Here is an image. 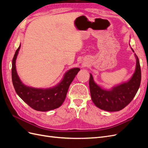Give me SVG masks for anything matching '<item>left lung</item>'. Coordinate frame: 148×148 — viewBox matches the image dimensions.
Segmentation results:
<instances>
[{
	"label": "left lung",
	"mask_w": 148,
	"mask_h": 148,
	"mask_svg": "<svg viewBox=\"0 0 148 148\" xmlns=\"http://www.w3.org/2000/svg\"><path fill=\"white\" fill-rule=\"evenodd\" d=\"M131 49L134 52L133 49ZM135 57L136 68L132 77L128 81L115 85L110 89L102 88L97 84L90 73L89 84L91 99L98 108L108 112L119 111L133 100L140 88L141 79L140 61L136 53Z\"/></svg>",
	"instance_id": "8db88e82"
}]
</instances>
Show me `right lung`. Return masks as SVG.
Listing matches in <instances>:
<instances>
[{
    "instance_id": "add662e5",
    "label": "right lung",
    "mask_w": 148,
    "mask_h": 148,
    "mask_svg": "<svg viewBox=\"0 0 148 148\" xmlns=\"http://www.w3.org/2000/svg\"><path fill=\"white\" fill-rule=\"evenodd\" d=\"M21 44L15 52L12 60V78L15 90L18 96L31 108L46 112L59 107L64 102L70 84L80 70L73 68L65 73L60 82L56 86L47 88H36L22 83L16 69V60Z\"/></svg>"
}]
</instances>
